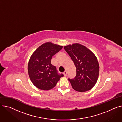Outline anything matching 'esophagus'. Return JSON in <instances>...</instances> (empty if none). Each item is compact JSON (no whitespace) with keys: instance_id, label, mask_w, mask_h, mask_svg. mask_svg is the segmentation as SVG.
Instances as JSON below:
<instances>
[{"instance_id":"1","label":"esophagus","mask_w":122,"mask_h":122,"mask_svg":"<svg viewBox=\"0 0 122 122\" xmlns=\"http://www.w3.org/2000/svg\"><path fill=\"white\" fill-rule=\"evenodd\" d=\"M63 74H64V76H67V75L68 74V72L66 71H65L64 72Z\"/></svg>"}]
</instances>
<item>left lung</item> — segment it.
Returning <instances> with one entry per match:
<instances>
[{"mask_svg": "<svg viewBox=\"0 0 122 122\" xmlns=\"http://www.w3.org/2000/svg\"><path fill=\"white\" fill-rule=\"evenodd\" d=\"M64 48L73 61L76 70L75 78L69 79L73 88L78 92L90 90L98 79L99 65L97 57L80 43L69 44Z\"/></svg>", "mask_w": 122, "mask_h": 122, "instance_id": "1", "label": "left lung"}]
</instances>
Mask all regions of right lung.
Returning a JSON list of instances; mask_svg holds the SVG:
<instances>
[{"mask_svg":"<svg viewBox=\"0 0 122 122\" xmlns=\"http://www.w3.org/2000/svg\"><path fill=\"white\" fill-rule=\"evenodd\" d=\"M62 48L60 45L47 42L41 44L31 55L28 63V74L32 83L38 89L50 90L64 76L58 74L56 67L51 63L52 57Z\"/></svg>","mask_w":122,"mask_h":122,"instance_id":"obj_1","label":"right lung"}]
</instances>
